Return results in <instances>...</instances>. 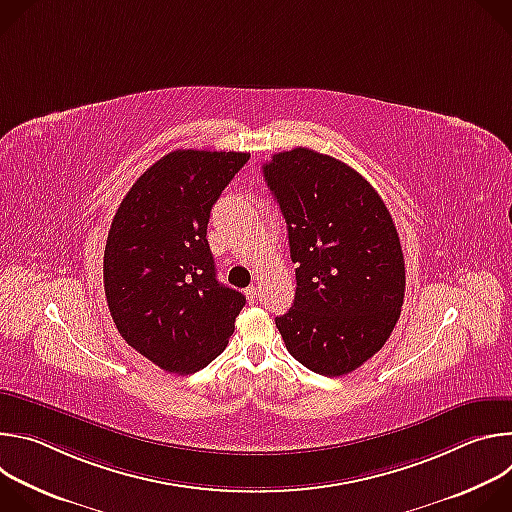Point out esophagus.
I'll return each mask as SVG.
<instances>
[{
    "instance_id": "obj_1",
    "label": "esophagus",
    "mask_w": 512,
    "mask_h": 512,
    "mask_svg": "<svg viewBox=\"0 0 512 512\" xmlns=\"http://www.w3.org/2000/svg\"><path fill=\"white\" fill-rule=\"evenodd\" d=\"M245 294H247V298H249V302H251V304H257V302H259V289H257L255 285L247 287Z\"/></svg>"
}]
</instances>
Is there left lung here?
Wrapping results in <instances>:
<instances>
[{
    "label": "left lung",
    "mask_w": 512,
    "mask_h": 512,
    "mask_svg": "<svg viewBox=\"0 0 512 512\" xmlns=\"http://www.w3.org/2000/svg\"><path fill=\"white\" fill-rule=\"evenodd\" d=\"M287 223L296 298L275 326L306 369L340 377L377 354L405 298V261L377 190L344 162L296 148L263 164Z\"/></svg>",
    "instance_id": "obj_1"
}]
</instances>
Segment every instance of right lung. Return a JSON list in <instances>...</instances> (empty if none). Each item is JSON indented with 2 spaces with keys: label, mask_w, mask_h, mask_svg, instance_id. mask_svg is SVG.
<instances>
[{
  "label": "right lung",
  "mask_w": 512,
  "mask_h": 512,
  "mask_svg": "<svg viewBox=\"0 0 512 512\" xmlns=\"http://www.w3.org/2000/svg\"><path fill=\"white\" fill-rule=\"evenodd\" d=\"M247 160V152H170L113 216L103 259L111 318L131 348L168 373L204 369L227 348L245 306L216 279L206 227Z\"/></svg>",
  "instance_id": "1"
}]
</instances>
